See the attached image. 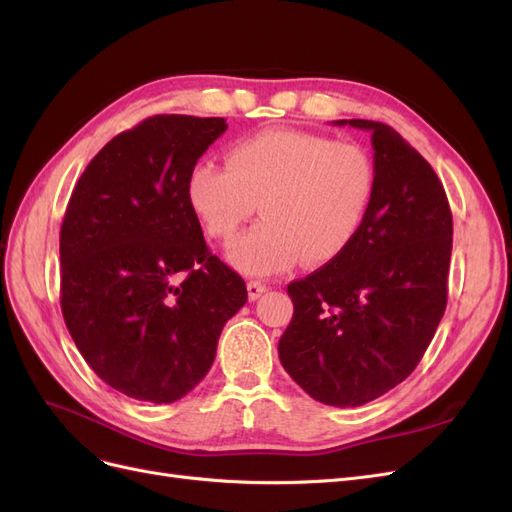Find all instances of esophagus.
Segmentation results:
<instances>
[{"label":"esophagus","instance_id":"obj_1","mask_svg":"<svg viewBox=\"0 0 512 512\" xmlns=\"http://www.w3.org/2000/svg\"><path fill=\"white\" fill-rule=\"evenodd\" d=\"M262 292H267V286L258 282V280H250L247 282V297H250V301H256L262 297Z\"/></svg>","mask_w":512,"mask_h":512}]
</instances>
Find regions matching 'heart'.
<instances>
[{
    "label": "heart",
    "instance_id": "b5f03b06",
    "mask_svg": "<svg viewBox=\"0 0 512 512\" xmlns=\"http://www.w3.org/2000/svg\"><path fill=\"white\" fill-rule=\"evenodd\" d=\"M376 170L352 141L262 130L226 153V166L200 162L188 177V200L213 239L228 241L252 218L262 220L232 241L230 265L247 275H273L303 258L324 265L359 235L374 196Z\"/></svg>",
    "mask_w": 512,
    "mask_h": 512
}]
</instances>
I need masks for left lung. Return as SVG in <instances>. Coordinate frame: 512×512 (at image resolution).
I'll return each mask as SVG.
<instances>
[{"mask_svg": "<svg viewBox=\"0 0 512 512\" xmlns=\"http://www.w3.org/2000/svg\"><path fill=\"white\" fill-rule=\"evenodd\" d=\"M371 132L374 196L346 250L288 284L294 314L280 361L327 406H363L404 382L446 309L453 215L429 162L391 126L342 119Z\"/></svg>", "mask_w": 512, "mask_h": 512, "instance_id": "1", "label": "left lung"}]
</instances>
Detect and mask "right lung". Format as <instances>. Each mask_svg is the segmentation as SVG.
I'll list each match as a JSON object with an SVG mask.
<instances>
[{
	"label": "right lung",
	"instance_id": "obj_1",
	"mask_svg": "<svg viewBox=\"0 0 512 512\" xmlns=\"http://www.w3.org/2000/svg\"><path fill=\"white\" fill-rule=\"evenodd\" d=\"M226 128L222 117L153 115L108 141L70 196L61 314L87 365L128 397L188 395L247 301L188 200L192 168Z\"/></svg>",
	"mask_w": 512,
	"mask_h": 512
}]
</instances>
